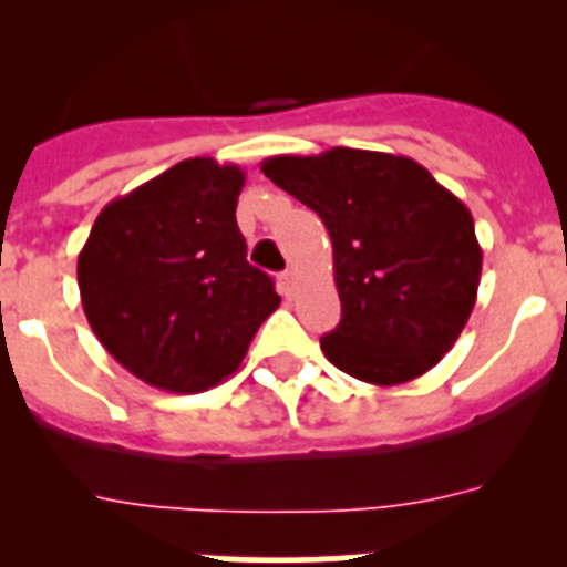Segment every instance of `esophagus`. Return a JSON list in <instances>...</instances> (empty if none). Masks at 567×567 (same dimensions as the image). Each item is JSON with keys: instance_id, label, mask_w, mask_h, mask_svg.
<instances>
[{"instance_id": "obj_1", "label": "esophagus", "mask_w": 567, "mask_h": 567, "mask_svg": "<svg viewBox=\"0 0 567 567\" xmlns=\"http://www.w3.org/2000/svg\"><path fill=\"white\" fill-rule=\"evenodd\" d=\"M278 287H280V292L289 298V295L295 292V272H289V269H287V272H280L278 275Z\"/></svg>"}]
</instances>
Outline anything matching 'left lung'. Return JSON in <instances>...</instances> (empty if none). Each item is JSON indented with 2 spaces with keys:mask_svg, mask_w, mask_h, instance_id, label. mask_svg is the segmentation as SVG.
Masks as SVG:
<instances>
[{
  "mask_svg": "<svg viewBox=\"0 0 567 567\" xmlns=\"http://www.w3.org/2000/svg\"><path fill=\"white\" fill-rule=\"evenodd\" d=\"M260 169L332 238L340 323L320 338L329 363L374 385L437 365L477 300L483 249L468 207L405 155L332 147L272 155Z\"/></svg>",
  "mask_w": 567,
  "mask_h": 567,
  "instance_id": "1",
  "label": "left lung"
}]
</instances>
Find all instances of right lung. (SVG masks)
Wrapping results in <instances>:
<instances>
[{"label":"right lung","instance_id":"right-lung-1","mask_svg":"<svg viewBox=\"0 0 567 567\" xmlns=\"http://www.w3.org/2000/svg\"><path fill=\"white\" fill-rule=\"evenodd\" d=\"M235 164L187 158L110 202L79 252L90 329L147 385L207 392L235 372L280 295L247 260Z\"/></svg>","mask_w":567,"mask_h":567}]
</instances>
